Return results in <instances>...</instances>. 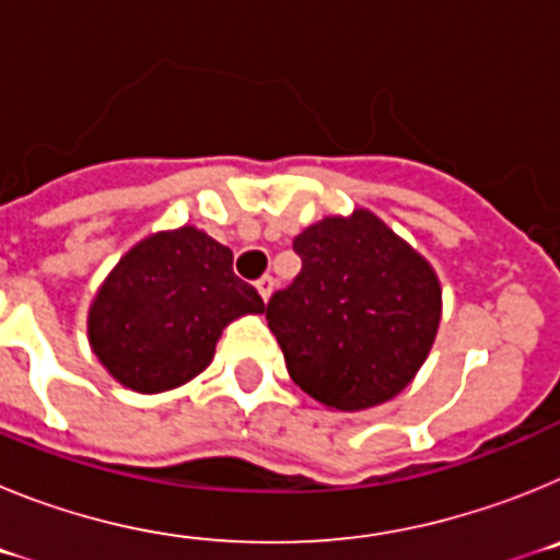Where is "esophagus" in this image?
I'll return each mask as SVG.
<instances>
[{"instance_id": "34e87169", "label": "esophagus", "mask_w": 560, "mask_h": 560, "mask_svg": "<svg viewBox=\"0 0 560 560\" xmlns=\"http://www.w3.org/2000/svg\"><path fill=\"white\" fill-rule=\"evenodd\" d=\"M257 291H260V296H264V303L271 296V291H275V277L271 275H264L260 280H257Z\"/></svg>"}]
</instances>
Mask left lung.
I'll use <instances>...</instances> for the list:
<instances>
[{"label":"left lung","instance_id":"1","mask_svg":"<svg viewBox=\"0 0 560 560\" xmlns=\"http://www.w3.org/2000/svg\"><path fill=\"white\" fill-rule=\"evenodd\" d=\"M303 269L266 305L294 384L341 412L378 407L427 361L440 283L427 257L370 210L330 215L294 237Z\"/></svg>","mask_w":560,"mask_h":560}]
</instances>
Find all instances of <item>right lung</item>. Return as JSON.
Segmentation results:
<instances>
[{"label": "right lung", "instance_id": "1", "mask_svg": "<svg viewBox=\"0 0 560 560\" xmlns=\"http://www.w3.org/2000/svg\"><path fill=\"white\" fill-rule=\"evenodd\" d=\"M264 308L224 244L179 226L120 257L89 308V345L122 387L165 393L210 364L232 319Z\"/></svg>", "mask_w": 560, "mask_h": 560}]
</instances>
